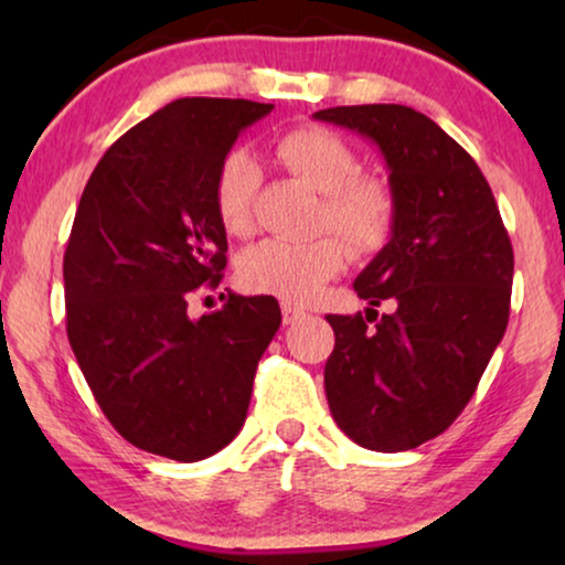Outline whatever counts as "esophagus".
<instances>
[{"label":"esophagus","mask_w":565,"mask_h":565,"mask_svg":"<svg viewBox=\"0 0 565 565\" xmlns=\"http://www.w3.org/2000/svg\"><path fill=\"white\" fill-rule=\"evenodd\" d=\"M300 319H306V311L298 306H290V303H282V323H296Z\"/></svg>","instance_id":"1"}]
</instances>
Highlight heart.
<instances>
[{
    "label": "heart",
    "mask_w": 565,
    "mask_h": 565,
    "mask_svg": "<svg viewBox=\"0 0 565 565\" xmlns=\"http://www.w3.org/2000/svg\"><path fill=\"white\" fill-rule=\"evenodd\" d=\"M275 159L298 180L321 192L316 228H329L354 257L388 242L396 221V195L381 177L358 174L360 159L334 130L300 126L275 141ZM259 172L246 151H231L213 177V207L231 236L249 234ZM339 241V242H340ZM338 242V243H339ZM331 236L311 242L267 238L244 252L238 280L246 290L285 303H311L342 273L344 249Z\"/></svg>",
    "instance_id": "1"
}]
</instances>
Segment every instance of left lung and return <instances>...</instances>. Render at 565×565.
Segmentation results:
<instances>
[{
  "instance_id": "left-lung-1",
  "label": "left lung",
  "mask_w": 565,
  "mask_h": 565,
  "mask_svg": "<svg viewBox=\"0 0 565 565\" xmlns=\"http://www.w3.org/2000/svg\"><path fill=\"white\" fill-rule=\"evenodd\" d=\"M313 118L375 141L396 195L391 242L354 280L373 308L327 316L331 416L367 450H412L458 419L504 337L512 242L473 157L427 115L347 105ZM381 302L394 311L377 320Z\"/></svg>"
}]
</instances>
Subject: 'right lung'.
<instances>
[{
    "mask_svg": "<svg viewBox=\"0 0 565 565\" xmlns=\"http://www.w3.org/2000/svg\"><path fill=\"white\" fill-rule=\"evenodd\" d=\"M273 110L182 97L122 134L92 172L64 254L66 334L95 401L130 445L195 462L244 427L280 306L223 296L190 319L226 269L213 177L238 134Z\"/></svg>",
    "mask_w": 565,
    "mask_h": 565,
    "instance_id": "1",
    "label": "right lung"
}]
</instances>
